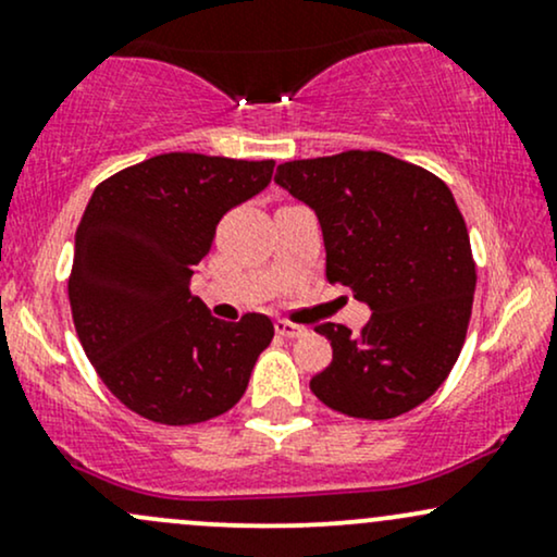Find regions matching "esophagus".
<instances>
[{
    "mask_svg": "<svg viewBox=\"0 0 557 557\" xmlns=\"http://www.w3.org/2000/svg\"><path fill=\"white\" fill-rule=\"evenodd\" d=\"M274 327H277V335H283V337H298L306 332V327L287 322V319H277V322H274Z\"/></svg>",
    "mask_w": 557,
    "mask_h": 557,
    "instance_id": "obj_1",
    "label": "esophagus"
}]
</instances>
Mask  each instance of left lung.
<instances>
[{
  "label": "left lung",
  "mask_w": 557,
  "mask_h": 557,
  "mask_svg": "<svg viewBox=\"0 0 557 557\" xmlns=\"http://www.w3.org/2000/svg\"><path fill=\"white\" fill-rule=\"evenodd\" d=\"M274 183L317 212L330 283L372 309L359 332L317 324L332 361L311 393L369 421L421 406L456 367L474 304L476 264L450 188L419 164L356 149L280 164Z\"/></svg>",
  "instance_id": "8db88e82"
}]
</instances>
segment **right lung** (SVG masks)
<instances>
[{
    "label": "right lung",
    "mask_w": 557,
    "mask_h": 557,
    "mask_svg": "<svg viewBox=\"0 0 557 557\" xmlns=\"http://www.w3.org/2000/svg\"><path fill=\"white\" fill-rule=\"evenodd\" d=\"M274 162L172 151L96 185L67 280L75 332L110 393L168 426L230 411L272 343L270 317L220 322L190 296L230 209L264 190Z\"/></svg>",
    "instance_id": "add662e5"
}]
</instances>
